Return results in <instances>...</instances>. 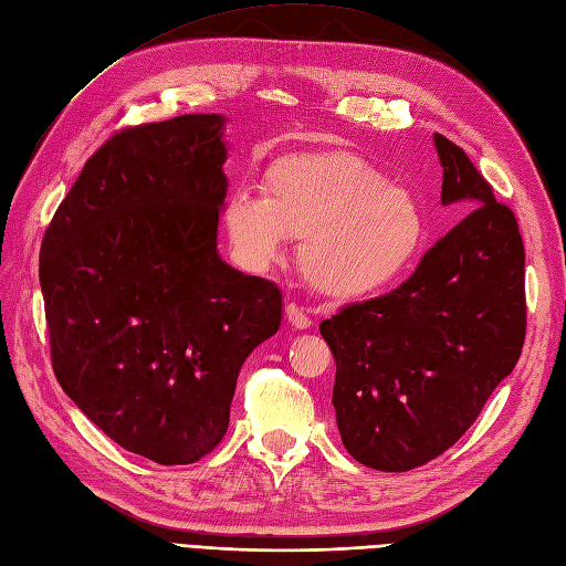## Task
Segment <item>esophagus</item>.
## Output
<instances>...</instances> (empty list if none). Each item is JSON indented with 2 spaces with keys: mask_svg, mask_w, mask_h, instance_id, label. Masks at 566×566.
Returning a JSON list of instances; mask_svg holds the SVG:
<instances>
[{
  "mask_svg": "<svg viewBox=\"0 0 566 566\" xmlns=\"http://www.w3.org/2000/svg\"><path fill=\"white\" fill-rule=\"evenodd\" d=\"M286 322L294 326L296 331H305V328L312 326V319L305 315V312L296 303L286 305Z\"/></svg>",
  "mask_w": 566,
  "mask_h": 566,
  "instance_id": "obj_1",
  "label": "esophagus"
}]
</instances>
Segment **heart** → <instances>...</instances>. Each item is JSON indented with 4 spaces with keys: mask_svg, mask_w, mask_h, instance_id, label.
<instances>
[{
    "mask_svg": "<svg viewBox=\"0 0 566 566\" xmlns=\"http://www.w3.org/2000/svg\"><path fill=\"white\" fill-rule=\"evenodd\" d=\"M223 223L235 261L263 272L301 240L307 284L333 301H364L401 284L420 263L429 223L403 186L349 151L294 154L272 163L263 198L235 191Z\"/></svg>",
    "mask_w": 566,
    "mask_h": 566,
    "instance_id": "heart-1",
    "label": "heart"
}]
</instances>
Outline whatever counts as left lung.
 Masks as SVG:
<instances>
[{
	"mask_svg": "<svg viewBox=\"0 0 566 566\" xmlns=\"http://www.w3.org/2000/svg\"><path fill=\"white\" fill-rule=\"evenodd\" d=\"M441 202L471 212L412 275L380 298L324 319L336 359L333 408L347 452L378 471H410L452 448L525 343V247L469 156L433 135Z\"/></svg>",
	"mask_w": 566,
	"mask_h": 566,
	"instance_id": "8db88e82",
	"label": "left lung"
}]
</instances>
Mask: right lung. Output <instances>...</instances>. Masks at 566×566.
<instances>
[{"mask_svg": "<svg viewBox=\"0 0 566 566\" xmlns=\"http://www.w3.org/2000/svg\"><path fill=\"white\" fill-rule=\"evenodd\" d=\"M223 130L221 114L120 130L41 242L60 387L112 441L165 467L219 446L244 359L282 324L280 289L219 256Z\"/></svg>", "mask_w": 566, "mask_h": 566, "instance_id": "add662e5", "label": "right lung"}]
</instances>
